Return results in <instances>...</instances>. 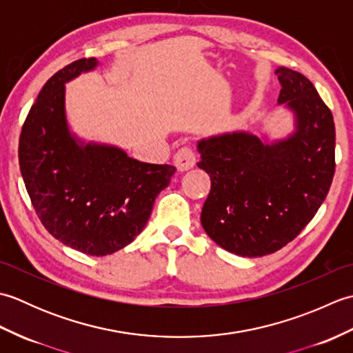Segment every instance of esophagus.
<instances>
[{"label": "esophagus", "instance_id": "34e87169", "mask_svg": "<svg viewBox=\"0 0 353 353\" xmlns=\"http://www.w3.org/2000/svg\"><path fill=\"white\" fill-rule=\"evenodd\" d=\"M197 159V153L196 148L191 145H183L177 150V153L174 154V163L179 170H186L191 168L194 163H196Z\"/></svg>", "mask_w": 353, "mask_h": 353}]
</instances>
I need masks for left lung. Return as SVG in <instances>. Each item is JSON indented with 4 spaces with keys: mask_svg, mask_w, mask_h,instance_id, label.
<instances>
[{
    "mask_svg": "<svg viewBox=\"0 0 353 353\" xmlns=\"http://www.w3.org/2000/svg\"><path fill=\"white\" fill-rule=\"evenodd\" d=\"M279 103L296 112L297 130L273 145L249 133L199 142L211 191L201 226L224 250L264 256L305 229L331 188L335 172L332 112L303 74L277 68Z\"/></svg>",
    "mask_w": 353,
    "mask_h": 353,
    "instance_id": "obj_1",
    "label": "left lung"
}]
</instances>
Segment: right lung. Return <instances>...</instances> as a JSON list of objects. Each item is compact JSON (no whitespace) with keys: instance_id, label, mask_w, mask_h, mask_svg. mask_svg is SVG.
<instances>
[{"instance_id":"right-lung-1","label":"right lung","mask_w":353,"mask_h":353,"mask_svg":"<svg viewBox=\"0 0 353 353\" xmlns=\"http://www.w3.org/2000/svg\"><path fill=\"white\" fill-rule=\"evenodd\" d=\"M95 57L57 71L22 125L19 168L37 219L65 245L92 256L123 249L147 224L176 167L139 162L108 145H77L65 119V81Z\"/></svg>"}]
</instances>
